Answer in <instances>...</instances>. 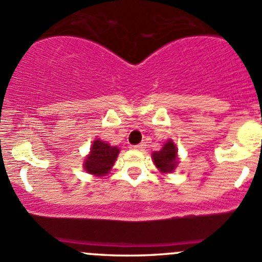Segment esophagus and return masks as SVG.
<instances>
[{
	"mask_svg": "<svg viewBox=\"0 0 262 262\" xmlns=\"http://www.w3.org/2000/svg\"><path fill=\"white\" fill-rule=\"evenodd\" d=\"M134 148H136V149H138V150H143L144 148H146V143H144V142H142V143L134 146Z\"/></svg>",
	"mask_w": 262,
	"mask_h": 262,
	"instance_id": "esophagus-1",
	"label": "esophagus"
}]
</instances>
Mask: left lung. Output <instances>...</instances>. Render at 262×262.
Here are the masks:
<instances>
[{
  "label": "left lung",
  "instance_id": "1",
  "mask_svg": "<svg viewBox=\"0 0 262 262\" xmlns=\"http://www.w3.org/2000/svg\"><path fill=\"white\" fill-rule=\"evenodd\" d=\"M152 160L155 162L156 167L163 173L172 172L176 167H178L179 158H178V148L175 143L171 139H168L165 144H163L162 149L158 152L152 153Z\"/></svg>",
  "mask_w": 262,
  "mask_h": 262
}]
</instances>
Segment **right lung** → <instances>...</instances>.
I'll use <instances>...</instances> for the list:
<instances>
[{
    "label": "right lung",
    "instance_id": "right-lung-1",
    "mask_svg": "<svg viewBox=\"0 0 262 262\" xmlns=\"http://www.w3.org/2000/svg\"><path fill=\"white\" fill-rule=\"evenodd\" d=\"M119 152H120V149L116 146L113 147L106 142L96 139L92 143L90 155L84 158V170L95 176L106 175L114 166Z\"/></svg>",
    "mask_w": 262,
    "mask_h": 262
}]
</instances>
